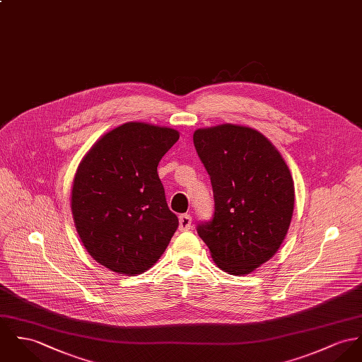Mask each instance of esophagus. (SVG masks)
I'll return each instance as SVG.
<instances>
[{
  "label": "esophagus",
  "mask_w": 362,
  "mask_h": 362,
  "mask_svg": "<svg viewBox=\"0 0 362 362\" xmlns=\"http://www.w3.org/2000/svg\"><path fill=\"white\" fill-rule=\"evenodd\" d=\"M178 221H180V226H178L180 230H188L192 224V217L189 214H181Z\"/></svg>",
  "instance_id": "1"
}]
</instances>
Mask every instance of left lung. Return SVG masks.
Instances as JSON below:
<instances>
[{
	"label": "left lung",
	"instance_id": "1",
	"mask_svg": "<svg viewBox=\"0 0 362 362\" xmlns=\"http://www.w3.org/2000/svg\"><path fill=\"white\" fill-rule=\"evenodd\" d=\"M194 144L214 195V216L197 224V233L218 268L249 274L278 252L288 233L295 204L291 170L268 138L250 127L199 129Z\"/></svg>",
	"mask_w": 362,
	"mask_h": 362
}]
</instances>
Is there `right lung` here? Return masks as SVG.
I'll use <instances>...</instances> for the list:
<instances>
[{
    "label": "right lung",
    "mask_w": 362,
    "mask_h": 362,
    "mask_svg": "<svg viewBox=\"0 0 362 362\" xmlns=\"http://www.w3.org/2000/svg\"><path fill=\"white\" fill-rule=\"evenodd\" d=\"M178 138L177 130L130 122L102 135L78 165L71 188L74 226L90 256L110 271L145 272L178 228L158 174Z\"/></svg>",
    "instance_id": "obj_1"
}]
</instances>
